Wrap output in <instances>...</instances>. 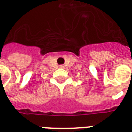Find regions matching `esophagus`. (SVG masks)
Returning <instances> with one entry per match:
<instances>
[{
	"mask_svg": "<svg viewBox=\"0 0 132 132\" xmlns=\"http://www.w3.org/2000/svg\"><path fill=\"white\" fill-rule=\"evenodd\" d=\"M59 67H60V68H63V65H60Z\"/></svg>",
	"mask_w": 132,
	"mask_h": 132,
	"instance_id": "1",
	"label": "esophagus"
}]
</instances>
